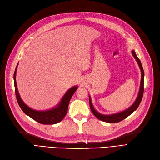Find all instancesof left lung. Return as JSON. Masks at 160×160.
Listing matches in <instances>:
<instances>
[{
	"mask_svg": "<svg viewBox=\"0 0 160 160\" xmlns=\"http://www.w3.org/2000/svg\"><path fill=\"white\" fill-rule=\"evenodd\" d=\"M132 55L134 57V58L136 60L138 64L139 67V69L141 70V73H142V78H141V82H140V87H139V93L138 95V97L134 101V103L130 106L129 108L125 109L123 111H121V112L117 113H113V114H110V115H104L99 113L98 111H97L94 107L93 104H92V101L91 97L89 95V105H90V108L92 111V113L95 117L99 119L101 121H103V122H107V123H117L123 120L126 118H128L129 115L132 114L133 111L136 110L139 105L140 103H141V101L142 99V97L143 94V83H144V71L142 65L141 63V61L139 59V58L136 55V53H135L134 50H132Z\"/></svg>",
	"mask_w": 160,
	"mask_h": 160,
	"instance_id": "8db88e82",
	"label": "left lung"
}]
</instances>
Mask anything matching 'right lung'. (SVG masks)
I'll return each mask as SVG.
<instances>
[{
	"label": "right lung",
	"instance_id": "1",
	"mask_svg": "<svg viewBox=\"0 0 160 160\" xmlns=\"http://www.w3.org/2000/svg\"><path fill=\"white\" fill-rule=\"evenodd\" d=\"M18 64L14 72V89H15V94L18 103L22 111L30 118L35 120L36 122L45 125H52L59 123L65 118L68 110V106L69 101L72 98V95L74 94L76 90L78 88V86H73L65 93L62 97L59 103H58L55 107L45 111H38L33 109L24 103V101L21 99L20 95H19L17 81H16V73L17 70Z\"/></svg>",
	"mask_w": 160,
	"mask_h": 160
}]
</instances>
